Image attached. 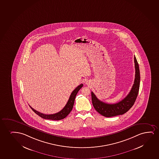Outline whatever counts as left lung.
Listing matches in <instances>:
<instances>
[{
  "instance_id": "8db88e82",
  "label": "left lung",
  "mask_w": 159,
  "mask_h": 159,
  "mask_svg": "<svg viewBox=\"0 0 159 159\" xmlns=\"http://www.w3.org/2000/svg\"><path fill=\"white\" fill-rule=\"evenodd\" d=\"M134 63L135 75L134 84L129 94L121 101L114 104L105 103L98 99L93 92H91L92 101L93 106L95 110L102 116L109 118L119 115H122L129 111L134 105L138 95L140 83L139 66L135 56Z\"/></svg>"
}]
</instances>
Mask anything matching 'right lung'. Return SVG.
I'll list each match as a JSON object with an SVG mask.
<instances>
[{
    "instance_id": "add662e5",
    "label": "right lung",
    "mask_w": 159,
    "mask_h": 159,
    "mask_svg": "<svg viewBox=\"0 0 159 159\" xmlns=\"http://www.w3.org/2000/svg\"><path fill=\"white\" fill-rule=\"evenodd\" d=\"M83 84H82L79 85L75 89L74 91H73L71 93L68 101L64 108L57 113L53 114H45L40 113L37 111L33 109V108L31 107L30 106V107L35 114H37L41 118L45 119L52 120H60L63 119L64 118H66V116L70 114V111L72 110L73 107L74 105V100H75L76 94L78 92V91L83 87Z\"/></svg>"
}]
</instances>
